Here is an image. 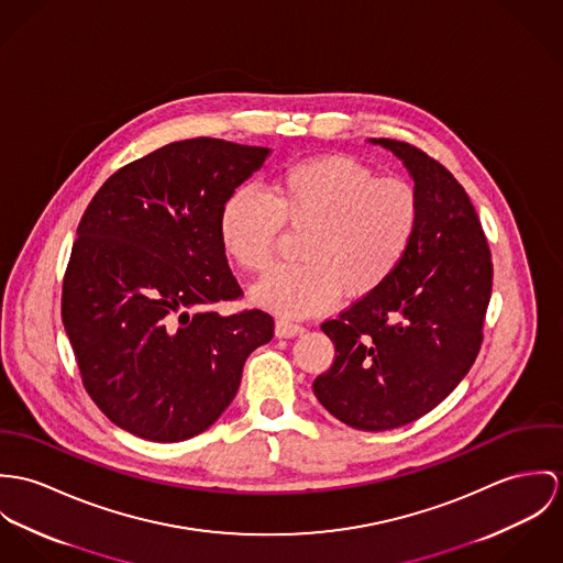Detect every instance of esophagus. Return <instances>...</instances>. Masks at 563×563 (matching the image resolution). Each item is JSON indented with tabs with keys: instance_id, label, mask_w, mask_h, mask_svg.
<instances>
[{
	"instance_id": "esophagus-1",
	"label": "esophagus",
	"mask_w": 563,
	"mask_h": 563,
	"mask_svg": "<svg viewBox=\"0 0 563 563\" xmlns=\"http://www.w3.org/2000/svg\"><path fill=\"white\" fill-rule=\"evenodd\" d=\"M302 332H305V325H300V323H291V321H285V319L276 321V336H280V339H291V336H298Z\"/></svg>"
}]
</instances>
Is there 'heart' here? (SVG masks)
<instances>
[{"mask_svg": "<svg viewBox=\"0 0 563 563\" xmlns=\"http://www.w3.org/2000/svg\"><path fill=\"white\" fill-rule=\"evenodd\" d=\"M283 224L305 231L298 263L272 269L252 300L283 317L330 309L339 294L363 298L386 285L412 249L421 198L401 177H377L352 155H317L285 166L269 194L233 189L220 209V242L246 272H265Z\"/></svg>", "mask_w": 563, "mask_h": 563, "instance_id": "1", "label": "heart"}]
</instances>
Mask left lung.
I'll list each match as a JSON object with an SVG mask.
<instances>
[{
    "mask_svg": "<svg viewBox=\"0 0 563 563\" xmlns=\"http://www.w3.org/2000/svg\"><path fill=\"white\" fill-rule=\"evenodd\" d=\"M369 142L408 168L421 224L386 285L321 323L336 354L312 390L345 426L384 432L428 415L473 367L493 294V258L468 194L442 164L408 142Z\"/></svg>",
    "mask_w": 563,
    "mask_h": 563,
    "instance_id": "obj_1",
    "label": "left lung"
}]
</instances>
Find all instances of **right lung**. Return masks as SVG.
Wrapping results in <instances>:
<instances>
[{"mask_svg":"<svg viewBox=\"0 0 563 563\" xmlns=\"http://www.w3.org/2000/svg\"><path fill=\"white\" fill-rule=\"evenodd\" d=\"M267 155L218 137L173 142L117 170L81 216L64 330L84 388L133 437L205 432L233 401L246 358L274 336L267 312L213 309L242 298L220 209Z\"/></svg>","mask_w":563,"mask_h":563,"instance_id":"right-lung-1","label":"right lung"}]
</instances>
